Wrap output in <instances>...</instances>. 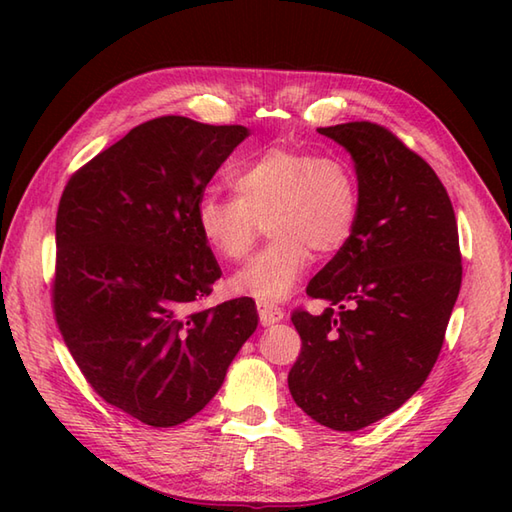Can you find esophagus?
<instances>
[{"label": "esophagus", "instance_id": "34e87169", "mask_svg": "<svg viewBox=\"0 0 512 512\" xmlns=\"http://www.w3.org/2000/svg\"><path fill=\"white\" fill-rule=\"evenodd\" d=\"M257 312H259V319H262L264 325H275L279 321H284V310L275 303H268V301H257Z\"/></svg>", "mask_w": 512, "mask_h": 512}]
</instances>
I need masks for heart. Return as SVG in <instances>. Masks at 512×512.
<instances>
[{
    "label": "heart",
    "instance_id": "heart-1",
    "mask_svg": "<svg viewBox=\"0 0 512 512\" xmlns=\"http://www.w3.org/2000/svg\"><path fill=\"white\" fill-rule=\"evenodd\" d=\"M237 195L204 193L198 228L213 253L237 262L268 224L273 237L239 268L228 286L239 297L277 303L288 299L312 253L332 255L350 242L361 209L350 162L292 147H270L235 171Z\"/></svg>",
    "mask_w": 512,
    "mask_h": 512
}]
</instances>
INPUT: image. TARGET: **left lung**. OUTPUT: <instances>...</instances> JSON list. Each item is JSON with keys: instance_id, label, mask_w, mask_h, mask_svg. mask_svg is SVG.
<instances>
[{"instance_id": "obj_1", "label": "left lung", "mask_w": 512, "mask_h": 512, "mask_svg": "<svg viewBox=\"0 0 512 512\" xmlns=\"http://www.w3.org/2000/svg\"><path fill=\"white\" fill-rule=\"evenodd\" d=\"M319 134L352 156L361 209L306 288L330 306L292 312L301 354L288 387L323 427L358 431L407 402L438 361L462 284L458 224L436 171L389 129L361 121Z\"/></svg>"}]
</instances>
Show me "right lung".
Here are the masks:
<instances>
[{"instance_id":"1","label":"right lung","mask_w":512,"mask_h":512,"mask_svg":"<svg viewBox=\"0 0 512 512\" xmlns=\"http://www.w3.org/2000/svg\"><path fill=\"white\" fill-rule=\"evenodd\" d=\"M248 134L154 118L76 171L61 195L52 303L63 341L96 394L149 427L204 409L257 330L248 297L198 308L222 270L195 211Z\"/></svg>"}]
</instances>
